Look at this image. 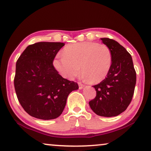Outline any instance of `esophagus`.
<instances>
[{"label":"esophagus","mask_w":151,"mask_h":151,"mask_svg":"<svg viewBox=\"0 0 151 151\" xmlns=\"http://www.w3.org/2000/svg\"><path fill=\"white\" fill-rule=\"evenodd\" d=\"M78 85H79V89H83V87H84V85L83 84H82L81 83H78Z\"/></svg>","instance_id":"obj_1"}]
</instances>
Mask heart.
I'll return each instance as SVG.
<instances>
[{
    "label": "heart",
    "mask_w": 151,
    "mask_h": 151,
    "mask_svg": "<svg viewBox=\"0 0 151 151\" xmlns=\"http://www.w3.org/2000/svg\"><path fill=\"white\" fill-rule=\"evenodd\" d=\"M111 62L112 55L108 46L86 42L66 46L62 55L53 61V66L62 77L71 80L78 76L81 66L84 78L96 83L106 78Z\"/></svg>",
    "instance_id": "1"
}]
</instances>
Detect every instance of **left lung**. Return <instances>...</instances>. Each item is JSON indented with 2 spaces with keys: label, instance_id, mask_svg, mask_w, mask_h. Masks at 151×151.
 Instances as JSON below:
<instances>
[{
  "label": "left lung",
  "instance_id": "left-lung-1",
  "mask_svg": "<svg viewBox=\"0 0 151 151\" xmlns=\"http://www.w3.org/2000/svg\"><path fill=\"white\" fill-rule=\"evenodd\" d=\"M101 40L110 49L112 62L105 79L93 86L96 96L89 104L99 116H116L126 110L132 101L136 72L132 57L124 47L111 39Z\"/></svg>",
  "mask_w": 151,
  "mask_h": 151
}]
</instances>
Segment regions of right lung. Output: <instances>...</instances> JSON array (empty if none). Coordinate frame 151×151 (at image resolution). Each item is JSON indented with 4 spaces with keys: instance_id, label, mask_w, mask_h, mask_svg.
Returning <instances> with one entry per match:
<instances>
[{
    "instance_id": "obj_1",
    "label": "right lung",
    "mask_w": 151,
    "mask_h": 151,
    "mask_svg": "<svg viewBox=\"0 0 151 151\" xmlns=\"http://www.w3.org/2000/svg\"><path fill=\"white\" fill-rule=\"evenodd\" d=\"M64 46L61 42L35 43L25 48L16 64V93L24 110L35 118H58L68 94L78 89L77 83L62 78L52 65Z\"/></svg>"
}]
</instances>
